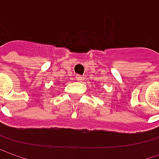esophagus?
<instances>
[{"label": "esophagus", "mask_w": 159, "mask_h": 159, "mask_svg": "<svg viewBox=\"0 0 159 159\" xmlns=\"http://www.w3.org/2000/svg\"><path fill=\"white\" fill-rule=\"evenodd\" d=\"M75 79L77 80V81H79V82H82V81L84 80V76H82V75H77L75 76Z\"/></svg>", "instance_id": "obj_1"}]
</instances>
